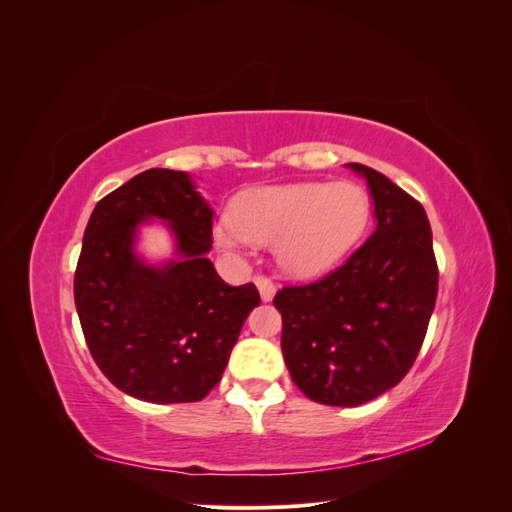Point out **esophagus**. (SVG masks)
Here are the masks:
<instances>
[{"label":"esophagus","mask_w":512,"mask_h":512,"mask_svg":"<svg viewBox=\"0 0 512 512\" xmlns=\"http://www.w3.org/2000/svg\"><path fill=\"white\" fill-rule=\"evenodd\" d=\"M256 288H258V292H260V299L265 301V303H269V301H273V297H275V284L269 280V277H256Z\"/></svg>","instance_id":"obj_1"}]
</instances>
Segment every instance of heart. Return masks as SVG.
I'll return each mask as SVG.
<instances>
[{
	"mask_svg": "<svg viewBox=\"0 0 512 512\" xmlns=\"http://www.w3.org/2000/svg\"><path fill=\"white\" fill-rule=\"evenodd\" d=\"M371 200L359 183L305 181L260 185L243 192L213 226L222 252L245 258L256 245H273L284 273L312 280L331 271L363 237Z\"/></svg>",
	"mask_w": 512,
	"mask_h": 512,
	"instance_id": "heart-1",
	"label": "heart"
}]
</instances>
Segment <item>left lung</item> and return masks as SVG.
Returning <instances> with one entry per match:
<instances>
[{
    "mask_svg": "<svg viewBox=\"0 0 512 512\" xmlns=\"http://www.w3.org/2000/svg\"><path fill=\"white\" fill-rule=\"evenodd\" d=\"M376 230L346 265L282 288V352L294 384L318 404L354 408L401 382L423 346L438 297L431 226L421 203L365 164Z\"/></svg>",
    "mask_w": 512,
    "mask_h": 512,
    "instance_id": "1",
    "label": "left lung"
}]
</instances>
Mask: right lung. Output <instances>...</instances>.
<instances>
[{
	"mask_svg": "<svg viewBox=\"0 0 512 512\" xmlns=\"http://www.w3.org/2000/svg\"><path fill=\"white\" fill-rule=\"evenodd\" d=\"M158 219L174 256L135 250ZM213 209L190 173L149 168L104 196L87 222L74 303L87 346L119 391L149 404H188L220 382L245 318L260 305L254 284L228 286L207 258Z\"/></svg>",
	"mask_w": 512,
	"mask_h": 512,
	"instance_id": "add662e5",
	"label": "right lung"
}]
</instances>
